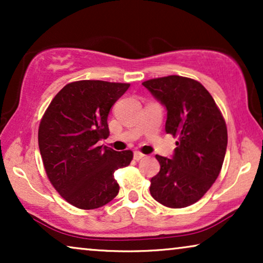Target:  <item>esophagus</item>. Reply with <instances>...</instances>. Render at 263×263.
Returning <instances> with one entry per match:
<instances>
[{
  "label": "esophagus",
  "instance_id": "34e87169",
  "mask_svg": "<svg viewBox=\"0 0 263 263\" xmlns=\"http://www.w3.org/2000/svg\"><path fill=\"white\" fill-rule=\"evenodd\" d=\"M143 157H145V154H142L140 152H134V159L135 160H141Z\"/></svg>",
  "mask_w": 263,
  "mask_h": 263
}]
</instances>
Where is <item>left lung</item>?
Wrapping results in <instances>:
<instances>
[{
  "mask_svg": "<svg viewBox=\"0 0 263 263\" xmlns=\"http://www.w3.org/2000/svg\"><path fill=\"white\" fill-rule=\"evenodd\" d=\"M166 109V134L177 136L171 158L156 156L160 171L151 179L154 200L170 208L199 201L219 176L228 129L210 92L193 79L170 75L142 82Z\"/></svg>",
  "mask_w": 263,
  "mask_h": 263,
  "instance_id": "obj_1",
  "label": "left lung"
}]
</instances>
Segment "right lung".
<instances>
[{"instance_id":"obj_1","label":"right lung","mask_w":263,"mask_h":263,"mask_svg":"<svg viewBox=\"0 0 263 263\" xmlns=\"http://www.w3.org/2000/svg\"><path fill=\"white\" fill-rule=\"evenodd\" d=\"M129 84L81 80L64 86L50 103L38 130L46 175L64 200L95 210L118 194L114 172L128 166L132 151L117 152L98 141L109 136L107 116Z\"/></svg>"}]
</instances>
